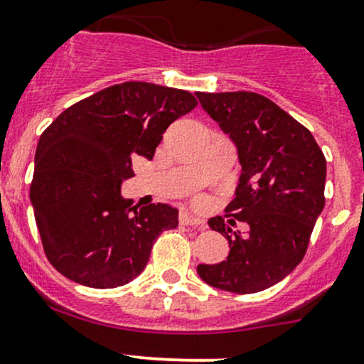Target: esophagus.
<instances>
[{"label":"esophagus","mask_w":364,"mask_h":364,"mask_svg":"<svg viewBox=\"0 0 364 364\" xmlns=\"http://www.w3.org/2000/svg\"><path fill=\"white\" fill-rule=\"evenodd\" d=\"M178 220H181L182 225H189V228H198L199 230H205V229H206L205 222H203L201 218L194 217V215L181 213V217H178Z\"/></svg>","instance_id":"esophagus-1"}]
</instances>
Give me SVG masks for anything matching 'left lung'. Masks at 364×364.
Here are the masks:
<instances>
[{
    "instance_id": "8db88e82",
    "label": "left lung",
    "mask_w": 364,
    "mask_h": 364,
    "mask_svg": "<svg viewBox=\"0 0 364 364\" xmlns=\"http://www.w3.org/2000/svg\"><path fill=\"white\" fill-rule=\"evenodd\" d=\"M196 95L230 136L241 163L236 198L225 213L250 225L248 236H241L222 217L210 218L208 225L228 237L230 250L218 264H199L198 274L218 290L262 291L284 279L306 255L324 208L326 159L311 132L267 97Z\"/></svg>"
}]
</instances>
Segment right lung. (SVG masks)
Listing matches in <instances>:
<instances>
[{"label":"right lung","mask_w":364,"mask_h":364,"mask_svg":"<svg viewBox=\"0 0 364 364\" xmlns=\"http://www.w3.org/2000/svg\"><path fill=\"white\" fill-rule=\"evenodd\" d=\"M198 105L186 90L127 81L65 109L43 132L31 203L50 264L74 283L116 288L144 271L178 210L121 196L132 158L152 159L166 128Z\"/></svg>","instance_id":"obj_1"}]
</instances>
